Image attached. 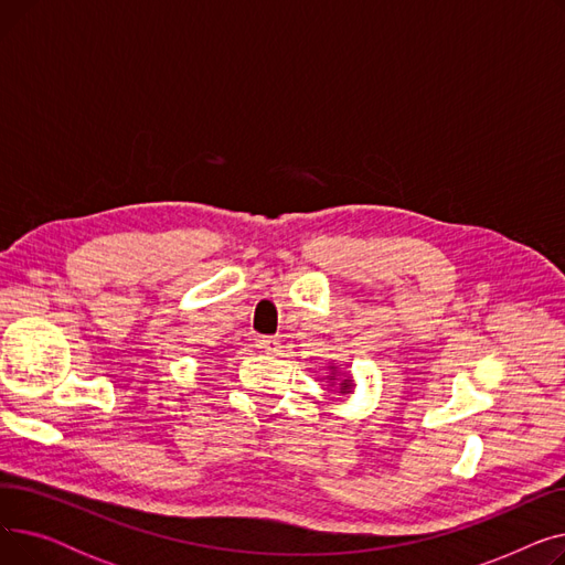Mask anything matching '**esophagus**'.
I'll list each match as a JSON object with an SVG mask.
<instances>
[{
	"mask_svg": "<svg viewBox=\"0 0 565 565\" xmlns=\"http://www.w3.org/2000/svg\"><path fill=\"white\" fill-rule=\"evenodd\" d=\"M256 345L265 352V354H279L281 352V341L277 337H260L256 341Z\"/></svg>",
	"mask_w": 565,
	"mask_h": 565,
	"instance_id": "esophagus-1",
	"label": "esophagus"
}]
</instances>
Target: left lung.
Wrapping results in <instances>:
<instances>
[{
  "label": "left lung",
  "mask_w": 565,
  "mask_h": 565,
  "mask_svg": "<svg viewBox=\"0 0 565 565\" xmlns=\"http://www.w3.org/2000/svg\"><path fill=\"white\" fill-rule=\"evenodd\" d=\"M324 369H328V375H324L322 380H328V382H330V387H337L341 396L352 394V390H354V380H352V375H350L348 371H343V366H337L334 362H330V364L324 366Z\"/></svg>",
  "instance_id": "obj_1"
}]
</instances>
